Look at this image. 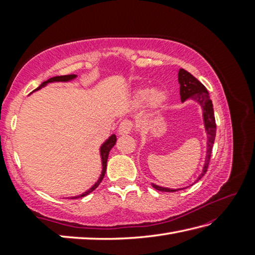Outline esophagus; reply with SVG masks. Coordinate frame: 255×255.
Instances as JSON below:
<instances>
[{
  "instance_id": "34e87169",
  "label": "esophagus",
  "mask_w": 255,
  "mask_h": 255,
  "mask_svg": "<svg viewBox=\"0 0 255 255\" xmlns=\"http://www.w3.org/2000/svg\"><path fill=\"white\" fill-rule=\"evenodd\" d=\"M133 127V123L131 121H129V119H125L119 125V128H118V132L121 134H126L129 133L131 131V129Z\"/></svg>"
}]
</instances>
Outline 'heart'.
I'll use <instances>...</instances> for the list:
<instances>
[{
  "mask_svg": "<svg viewBox=\"0 0 255 255\" xmlns=\"http://www.w3.org/2000/svg\"><path fill=\"white\" fill-rule=\"evenodd\" d=\"M136 97H137V101L139 103L145 102L150 99L151 103H152V105H154L155 107L162 106L164 104V102L166 101L165 92L160 91V90L151 92V90H149V89H141V90L137 91Z\"/></svg>",
  "mask_w": 255,
  "mask_h": 255,
  "instance_id": "obj_1",
  "label": "heart"
}]
</instances>
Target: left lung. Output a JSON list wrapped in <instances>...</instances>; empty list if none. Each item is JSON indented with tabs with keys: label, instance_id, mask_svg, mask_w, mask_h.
<instances>
[{
	"label": "left lung",
	"instance_id": "1",
	"mask_svg": "<svg viewBox=\"0 0 255 255\" xmlns=\"http://www.w3.org/2000/svg\"><path fill=\"white\" fill-rule=\"evenodd\" d=\"M178 83H180V94H181V101L185 102L187 99H192L199 103V105L203 108V116H204V123L206 131L208 134V141H207V155H206V161L202 174L198 176V180H200L205 173L207 172L211 151H213V145L215 142L216 138V121H215V114H214V107L213 102L210 100V96L207 89L205 88L203 83H200L199 81L193 77V75L187 72L186 70L180 69L178 71ZM197 180V181H198ZM152 186L161 192H176L180 189H171L161 187L158 185Z\"/></svg>",
	"mask_w": 255,
	"mask_h": 255
}]
</instances>
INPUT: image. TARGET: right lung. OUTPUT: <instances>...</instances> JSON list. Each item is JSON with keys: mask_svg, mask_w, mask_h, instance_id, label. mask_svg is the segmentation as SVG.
<instances>
[{"mask_svg": "<svg viewBox=\"0 0 255 255\" xmlns=\"http://www.w3.org/2000/svg\"><path fill=\"white\" fill-rule=\"evenodd\" d=\"M74 78H77V75L75 74H69V75H59V77H53V78H50L49 80L45 81V82H42L36 90H39L41 89L42 86H45L47 83H50V82H67V81H70V80H73ZM35 90V91H36ZM116 136L115 134H113V136H111L110 138H108L106 141L104 142V144L102 145L101 147V156H102V165H103V170H102V174L99 178V181H97L93 186H92L89 191L84 192L83 194L79 195V196H74V197H71V199H74V198H80V197H84L86 196V195H89L91 192H93L94 189L100 185L101 182L103 178H104L105 176V172H106V166H107V159H108V154H110V151L111 149L115 145L116 143Z\"/></svg>", "mask_w": 255, "mask_h": 255, "instance_id": "obj_1", "label": "right lung"}]
</instances>
